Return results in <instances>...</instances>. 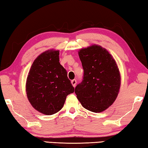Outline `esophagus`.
<instances>
[{
	"instance_id": "esophagus-1",
	"label": "esophagus",
	"mask_w": 148,
	"mask_h": 148,
	"mask_svg": "<svg viewBox=\"0 0 148 148\" xmlns=\"http://www.w3.org/2000/svg\"><path fill=\"white\" fill-rule=\"evenodd\" d=\"M71 83H72V86H73L74 87H75V86H76V83H77L76 79H73V80H72Z\"/></svg>"
}]
</instances>
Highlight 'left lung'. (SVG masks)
<instances>
[{"mask_svg":"<svg viewBox=\"0 0 148 148\" xmlns=\"http://www.w3.org/2000/svg\"><path fill=\"white\" fill-rule=\"evenodd\" d=\"M78 54L84 76L75 93L85 108L101 112L114 103L118 95L121 84L118 67L109 52L97 45L82 49Z\"/></svg>","mask_w":148,"mask_h":148,"instance_id":"obj_1","label":"left lung"}]
</instances>
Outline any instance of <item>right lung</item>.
<instances>
[{"mask_svg":"<svg viewBox=\"0 0 148 148\" xmlns=\"http://www.w3.org/2000/svg\"><path fill=\"white\" fill-rule=\"evenodd\" d=\"M59 51L49 50L37 57L27 76V98L34 109L46 115L61 110L74 88L59 62Z\"/></svg>","mask_w":148,"mask_h":148,"instance_id":"right-lung-1","label":"right lung"}]
</instances>
